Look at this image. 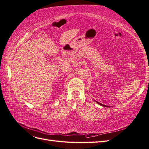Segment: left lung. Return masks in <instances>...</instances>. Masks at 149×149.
<instances>
[{
    "instance_id": "obj_1",
    "label": "left lung",
    "mask_w": 149,
    "mask_h": 149,
    "mask_svg": "<svg viewBox=\"0 0 149 149\" xmlns=\"http://www.w3.org/2000/svg\"><path fill=\"white\" fill-rule=\"evenodd\" d=\"M97 104H99L100 105H101V106H104V107H109V106H106V105H104V104H101V103H100L99 102H97V101H95Z\"/></svg>"
}]
</instances>
